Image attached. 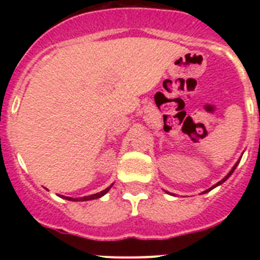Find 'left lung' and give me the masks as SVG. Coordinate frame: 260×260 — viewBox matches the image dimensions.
Listing matches in <instances>:
<instances>
[{"label": "left lung", "instance_id": "1", "mask_svg": "<svg viewBox=\"0 0 260 260\" xmlns=\"http://www.w3.org/2000/svg\"><path fill=\"white\" fill-rule=\"evenodd\" d=\"M237 165H238V161H237V162H236V165H234V167H233V168H232V171H231V172H229V173H228V174H226V176H225V177H224V178H222V180H221V181H219V182L216 183V185H213V186H212V187H210V189H208V190H206V191H204V192H207V191H210V190H212V189H213V187H216V186H219V185H221V183H222V182H225V181L228 180L229 177H231V176H232V173H233V172H234V169H236V168H237Z\"/></svg>", "mask_w": 260, "mask_h": 260}]
</instances>
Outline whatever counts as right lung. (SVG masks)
Returning <instances> with one entry per match:
<instances>
[{
	"label": "right lung",
	"mask_w": 260,
	"mask_h": 260,
	"mask_svg": "<svg viewBox=\"0 0 260 260\" xmlns=\"http://www.w3.org/2000/svg\"><path fill=\"white\" fill-rule=\"evenodd\" d=\"M113 185H110L109 187H107L105 190H103V191L100 192H96V194H92V195H88V197H83V198H70V197H62V198L68 199V201H73V202H83V201H92V199H98V198H102L103 195L107 194L108 191H109V189L112 187Z\"/></svg>",
	"instance_id": "right-lung-1"
}]
</instances>
